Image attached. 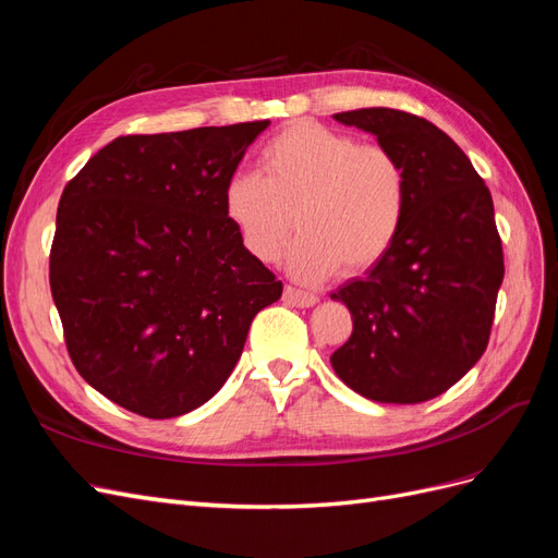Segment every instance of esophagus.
I'll list each match as a JSON object with an SVG mask.
<instances>
[{"mask_svg": "<svg viewBox=\"0 0 558 558\" xmlns=\"http://www.w3.org/2000/svg\"><path fill=\"white\" fill-rule=\"evenodd\" d=\"M283 302H286V305H291V307L305 310V307H314L316 305L318 295L307 293V291H300V289H293V286H286V289H283Z\"/></svg>", "mask_w": 558, "mask_h": 558, "instance_id": "34e87169", "label": "esophagus"}]
</instances>
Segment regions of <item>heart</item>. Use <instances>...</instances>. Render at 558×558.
Wrapping results in <instances>:
<instances>
[{"label": "heart", "instance_id": "heart-1", "mask_svg": "<svg viewBox=\"0 0 558 558\" xmlns=\"http://www.w3.org/2000/svg\"><path fill=\"white\" fill-rule=\"evenodd\" d=\"M228 221L242 246L272 263L291 238L289 272L307 283L340 272L361 275L396 244L408 179L391 150L351 134L298 121L269 140L260 174L240 172L223 191Z\"/></svg>", "mask_w": 558, "mask_h": 558}]
</instances>
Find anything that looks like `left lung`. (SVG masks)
Wrapping results in <instances>:
<instances>
[{
    "mask_svg": "<svg viewBox=\"0 0 558 558\" xmlns=\"http://www.w3.org/2000/svg\"><path fill=\"white\" fill-rule=\"evenodd\" d=\"M332 118L375 134L398 158L408 209L391 251L363 279L330 293L353 318L330 363L367 400H430L482 359L492 335L505 275L492 193L449 134L426 118L386 107Z\"/></svg>",
    "mask_w": 558,
    "mask_h": 558,
    "instance_id": "left-lung-1",
    "label": "left lung"
}]
</instances>
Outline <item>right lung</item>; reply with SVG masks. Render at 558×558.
Segmentation results:
<instances>
[{
    "instance_id": "add662e5",
    "label": "right lung",
    "mask_w": 558,
    "mask_h": 558,
    "mask_svg": "<svg viewBox=\"0 0 558 558\" xmlns=\"http://www.w3.org/2000/svg\"><path fill=\"white\" fill-rule=\"evenodd\" d=\"M269 121L130 134L64 185L50 293L78 375L121 408L172 418L238 365L283 286L242 246L223 191Z\"/></svg>"
}]
</instances>
